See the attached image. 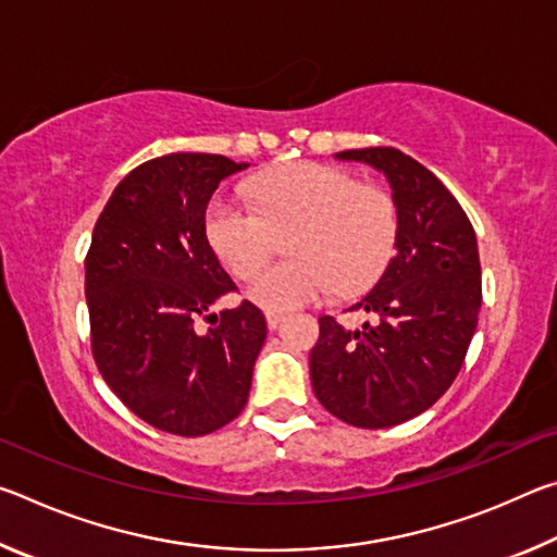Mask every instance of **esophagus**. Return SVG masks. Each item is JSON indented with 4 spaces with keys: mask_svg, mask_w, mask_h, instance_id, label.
Wrapping results in <instances>:
<instances>
[{
    "mask_svg": "<svg viewBox=\"0 0 557 557\" xmlns=\"http://www.w3.org/2000/svg\"><path fill=\"white\" fill-rule=\"evenodd\" d=\"M282 319H285V314H280V312H265V322H268V329H272V332H275V329L280 326Z\"/></svg>",
    "mask_w": 557,
    "mask_h": 557,
    "instance_id": "34e87169",
    "label": "esophagus"
}]
</instances>
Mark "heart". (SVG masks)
Here are the masks:
<instances>
[{"mask_svg": "<svg viewBox=\"0 0 557 557\" xmlns=\"http://www.w3.org/2000/svg\"><path fill=\"white\" fill-rule=\"evenodd\" d=\"M289 225V260L262 270L245 289L268 312L369 287L393 256L398 213L388 191L319 162L282 166L252 184L250 199L219 194L206 209V238L240 280L265 265L275 233Z\"/></svg>", "mask_w": 557, "mask_h": 557, "instance_id": "b5f03b06", "label": "heart"}]
</instances>
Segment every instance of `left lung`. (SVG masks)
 <instances>
[{"label":"left lung","mask_w":557,"mask_h":557,"mask_svg":"<svg viewBox=\"0 0 557 557\" xmlns=\"http://www.w3.org/2000/svg\"><path fill=\"white\" fill-rule=\"evenodd\" d=\"M385 174L398 213L395 256L354 309L375 322L319 319L309 354L317 400L354 428L381 430L425 412L457 379L482 307L476 235L447 186L393 147L334 154Z\"/></svg>","instance_id":"left-lung-1"}]
</instances>
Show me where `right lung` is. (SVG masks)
Instances as JSON below:
<instances>
[{
  "label": "right lung",
  "mask_w": 557,
  "mask_h": 557,
  "mask_svg": "<svg viewBox=\"0 0 557 557\" xmlns=\"http://www.w3.org/2000/svg\"><path fill=\"white\" fill-rule=\"evenodd\" d=\"M248 164L221 154H164L122 178L86 258L90 346L112 393L178 437L221 430L248 403L268 324L248 299L209 309L235 282L206 238V206ZM206 315L212 329L195 332Z\"/></svg>",
  "instance_id": "add662e5"
}]
</instances>
